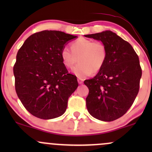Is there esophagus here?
Here are the masks:
<instances>
[{"label":"esophagus","mask_w":152,"mask_h":152,"mask_svg":"<svg viewBox=\"0 0 152 152\" xmlns=\"http://www.w3.org/2000/svg\"><path fill=\"white\" fill-rule=\"evenodd\" d=\"M78 83H79V84H81V83H83V78H78Z\"/></svg>","instance_id":"obj_1"}]
</instances>
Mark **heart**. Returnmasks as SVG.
Masks as SVG:
<instances>
[{"instance_id": "1", "label": "heart", "mask_w": 152, "mask_h": 152, "mask_svg": "<svg viewBox=\"0 0 152 152\" xmlns=\"http://www.w3.org/2000/svg\"><path fill=\"white\" fill-rule=\"evenodd\" d=\"M71 49L62 48L61 57L64 65L71 69L78 61L74 73L79 77H85L99 72L107 60L108 50L104 43L81 38L71 43Z\"/></svg>"}]
</instances>
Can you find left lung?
Listing matches in <instances>:
<instances>
[{
	"label": "left lung",
	"mask_w": 152,
	"mask_h": 152,
	"mask_svg": "<svg viewBox=\"0 0 152 152\" xmlns=\"http://www.w3.org/2000/svg\"><path fill=\"white\" fill-rule=\"evenodd\" d=\"M85 36L101 41L108 50L104 67L84 81L89 90L87 109L97 119L114 121L126 114L139 93L142 74L139 56L129 43L111 31Z\"/></svg>",
	"instance_id": "1"
}]
</instances>
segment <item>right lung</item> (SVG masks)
I'll return each instance as SVG.
<instances>
[{
  "mask_svg": "<svg viewBox=\"0 0 152 152\" xmlns=\"http://www.w3.org/2000/svg\"><path fill=\"white\" fill-rule=\"evenodd\" d=\"M76 37L58 31H40L29 36L18 50L13 66L15 91L33 116L51 119L66 111L78 83L63 64L61 51Z\"/></svg>",
  "mask_w": 152,
  "mask_h": 152,
  "instance_id": "obj_1",
  "label": "right lung"
}]
</instances>
